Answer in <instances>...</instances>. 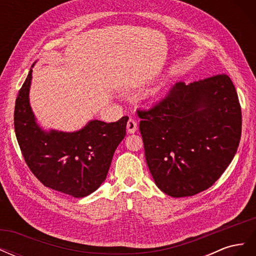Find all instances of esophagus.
Masks as SVG:
<instances>
[{
	"label": "esophagus",
	"instance_id": "obj_1",
	"mask_svg": "<svg viewBox=\"0 0 256 256\" xmlns=\"http://www.w3.org/2000/svg\"><path fill=\"white\" fill-rule=\"evenodd\" d=\"M136 129H138L136 122L132 118H130L127 122V131L129 134H134Z\"/></svg>",
	"mask_w": 256,
	"mask_h": 256
}]
</instances>
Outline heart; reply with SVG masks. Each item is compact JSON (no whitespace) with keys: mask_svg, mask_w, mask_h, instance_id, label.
Here are the masks:
<instances>
[{"mask_svg":"<svg viewBox=\"0 0 256 256\" xmlns=\"http://www.w3.org/2000/svg\"><path fill=\"white\" fill-rule=\"evenodd\" d=\"M160 95H161V88L158 86V88H152L148 92H147V98L150 100H154V99L159 98Z\"/></svg>","mask_w":256,"mask_h":256,"instance_id":"b5f03b06","label":"heart"}]
</instances>
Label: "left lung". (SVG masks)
Listing matches in <instances>:
<instances>
[{
    "mask_svg": "<svg viewBox=\"0 0 256 256\" xmlns=\"http://www.w3.org/2000/svg\"><path fill=\"white\" fill-rule=\"evenodd\" d=\"M138 114L150 172L173 198L212 187L233 160L242 136V109L226 74L178 82L159 104Z\"/></svg>",
    "mask_w": 256,
    "mask_h": 256,
    "instance_id": "1",
    "label": "left lung"
}]
</instances>
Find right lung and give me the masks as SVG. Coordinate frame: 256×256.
Returning <instances> with one entry per match:
<instances>
[{"label":"right lung","instance_id":"add662e5","mask_svg":"<svg viewBox=\"0 0 256 256\" xmlns=\"http://www.w3.org/2000/svg\"><path fill=\"white\" fill-rule=\"evenodd\" d=\"M32 72L18 92L14 114L23 158L46 187L74 198L86 196L104 182L116 147L126 136L128 116L109 124L90 120L74 132L44 131L30 106Z\"/></svg>","mask_w":256,"mask_h":256}]
</instances>
